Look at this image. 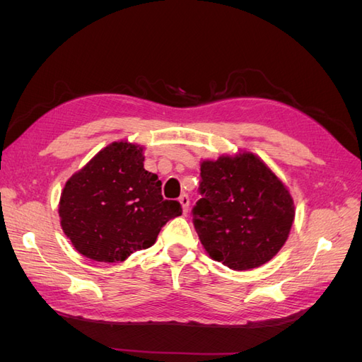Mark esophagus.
Masks as SVG:
<instances>
[{
  "label": "esophagus",
  "mask_w": 362,
  "mask_h": 362,
  "mask_svg": "<svg viewBox=\"0 0 362 362\" xmlns=\"http://www.w3.org/2000/svg\"><path fill=\"white\" fill-rule=\"evenodd\" d=\"M180 204L182 205V211L187 213L189 211V204H190V199H189V194H181L180 196Z\"/></svg>",
  "instance_id": "esophagus-1"
}]
</instances>
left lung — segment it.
I'll return each mask as SVG.
<instances>
[{
  "label": "left lung",
  "instance_id": "obj_1",
  "mask_svg": "<svg viewBox=\"0 0 362 362\" xmlns=\"http://www.w3.org/2000/svg\"><path fill=\"white\" fill-rule=\"evenodd\" d=\"M199 193L192 210L194 229L208 255L226 267H259L287 242L291 194L252 152L202 161Z\"/></svg>",
  "mask_w": 362,
  "mask_h": 362
}]
</instances>
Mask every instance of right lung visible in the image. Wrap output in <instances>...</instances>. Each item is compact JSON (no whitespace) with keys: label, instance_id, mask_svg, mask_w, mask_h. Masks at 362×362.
<instances>
[{"label":"right lung","instance_id":"right-lung-1","mask_svg":"<svg viewBox=\"0 0 362 362\" xmlns=\"http://www.w3.org/2000/svg\"><path fill=\"white\" fill-rule=\"evenodd\" d=\"M144 161V148L115 141L68 180L59 216L63 233L81 255L124 261L151 247L160 229L181 216V204L163 199L161 181Z\"/></svg>","mask_w":362,"mask_h":362}]
</instances>
